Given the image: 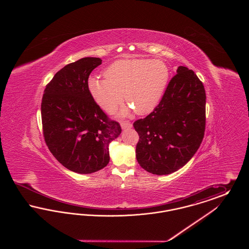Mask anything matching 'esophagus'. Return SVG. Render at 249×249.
I'll list each match as a JSON object with an SVG mask.
<instances>
[{
	"instance_id": "obj_1",
	"label": "esophagus",
	"mask_w": 249,
	"mask_h": 249,
	"mask_svg": "<svg viewBox=\"0 0 249 249\" xmlns=\"http://www.w3.org/2000/svg\"><path fill=\"white\" fill-rule=\"evenodd\" d=\"M120 125H121L122 129H127V128H131L132 127V124L130 123V121H127V120L121 121Z\"/></svg>"
}]
</instances>
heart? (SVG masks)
Instances as JSON below:
<instances>
[{"label": "heart", "instance_id": "heart-1", "mask_svg": "<svg viewBox=\"0 0 249 249\" xmlns=\"http://www.w3.org/2000/svg\"><path fill=\"white\" fill-rule=\"evenodd\" d=\"M106 78L90 76L88 81L89 93L107 112H113L127 103L138 115L150 113L165 90L170 71L161 60L149 59H119L104 72ZM128 114V109L121 111Z\"/></svg>", "mask_w": 249, "mask_h": 249}]
</instances>
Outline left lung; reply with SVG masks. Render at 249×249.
I'll use <instances>...</instances> for the list:
<instances>
[{"label":"left lung","instance_id":"1","mask_svg":"<svg viewBox=\"0 0 249 249\" xmlns=\"http://www.w3.org/2000/svg\"><path fill=\"white\" fill-rule=\"evenodd\" d=\"M160 104L133 127L139 135L138 163L157 176L185 165L201 145L205 130L204 87L196 73L179 66Z\"/></svg>","mask_w":249,"mask_h":249}]
</instances>
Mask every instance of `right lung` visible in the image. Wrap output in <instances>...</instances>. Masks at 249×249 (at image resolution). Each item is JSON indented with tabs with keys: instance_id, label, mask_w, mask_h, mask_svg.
Instances as JSON below:
<instances>
[{
	"instance_id": "1",
	"label": "right lung",
	"mask_w": 249,
	"mask_h": 249,
	"mask_svg": "<svg viewBox=\"0 0 249 249\" xmlns=\"http://www.w3.org/2000/svg\"><path fill=\"white\" fill-rule=\"evenodd\" d=\"M100 58H82L60 69L47 85L41 104L43 134L61 165L91 174L108 164L109 142L121 133L119 122L101 109L88 88Z\"/></svg>"
}]
</instances>
